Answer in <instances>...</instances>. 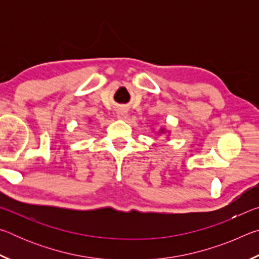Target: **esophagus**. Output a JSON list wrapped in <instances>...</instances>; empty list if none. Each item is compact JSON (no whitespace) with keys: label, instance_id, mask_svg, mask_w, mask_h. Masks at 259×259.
<instances>
[{"label":"esophagus","instance_id":"34e87169","mask_svg":"<svg viewBox=\"0 0 259 259\" xmlns=\"http://www.w3.org/2000/svg\"><path fill=\"white\" fill-rule=\"evenodd\" d=\"M116 117L120 120H125L128 117V113H126L124 107H120L116 112Z\"/></svg>","mask_w":259,"mask_h":259}]
</instances>
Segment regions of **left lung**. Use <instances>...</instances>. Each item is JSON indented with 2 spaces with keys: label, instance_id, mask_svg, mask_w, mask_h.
I'll use <instances>...</instances> for the list:
<instances>
[{
  "label": "left lung",
  "instance_id": "left-lung-1",
  "mask_svg": "<svg viewBox=\"0 0 259 259\" xmlns=\"http://www.w3.org/2000/svg\"><path fill=\"white\" fill-rule=\"evenodd\" d=\"M164 133V129H161V133L160 134H163Z\"/></svg>",
  "mask_w": 259,
  "mask_h": 259
}]
</instances>
